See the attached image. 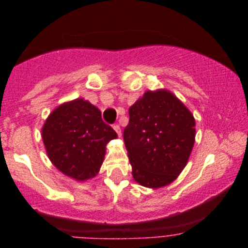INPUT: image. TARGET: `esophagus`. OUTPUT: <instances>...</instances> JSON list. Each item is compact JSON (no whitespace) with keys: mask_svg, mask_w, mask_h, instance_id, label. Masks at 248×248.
<instances>
[{"mask_svg":"<svg viewBox=\"0 0 248 248\" xmlns=\"http://www.w3.org/2000/svg\"><path fill=\"white\" fill-rule=\"evenodd\" d=\"M112 128L115 129V132H116V133H117V136L121 137V128H120L119 124H114V126H112Z\"/></svg>","mask_w":248,"mask_h":248,"instance_id":"34e87169","label":"esophagus"}]
</instances>
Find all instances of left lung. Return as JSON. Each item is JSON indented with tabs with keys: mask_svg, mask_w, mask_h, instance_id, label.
I'll return each instance as SVG.
<instances>
[{
	"mask_svg": "<svg viewBox=\"0 0 248 248\" xmlns=\"http://www.w3.org/2000/svg\"><path fill=\"white\" fill-rule=\"evenodd\" d=\"M194 127L193 115L171 92H145L129 108L124 129L134 180L150 188L174 181L193 149Z\"/></svg>",
	"mask_w": 248,
	"mask_h": 248,
	"instance_id": "8db88e82",
	"label": "left lung"
}]
</instances>
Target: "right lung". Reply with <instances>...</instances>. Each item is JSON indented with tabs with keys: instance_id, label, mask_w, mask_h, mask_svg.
<instances>
[{
	"instance_id": "obj_1",
	"label": "right lung",
	"mask_w": 248,
	"mask_h": 248,
	"mask_svg": "<svg viewBox=\"0 0 248 248\" xmlns=\"http://www.w3.org/2000/svg\"><path fill=\"white\" fill-rule=\"evenodd\" d=\"M117 137L90 102L78 98L56 108L44 124L42 138L50 161L78 181L96 176L106 145Z\"/></svg>"
}]
</instances>
